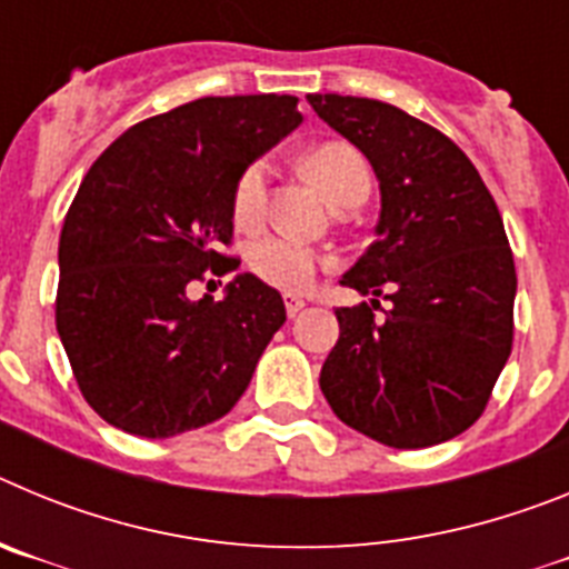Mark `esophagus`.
Segmentation results:
<instances>
[{"label": "esophagus", "instance_id": "34e87169", "mask_svg": "<svg viewBox=\"0 0 569 569\" xmlns=\"http://www.w3.org/2000/svg\"><path fill=\"white\" fill-rule=\"evenodd\" d=\"M284 310H288V316L293 319L296 313H301V310H305V299H299L296 293H284Z\"/></svg>", "mask_w": 569, "mask_h": 569}]
</instances>
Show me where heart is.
Masks as SVG:
<instances>
[{
    "label": "heart",
    "mask_w": 569,
    "mask_h": 569,
    "mask_svg": "<svg viewBox=\"0 0 569 569\" xmlns=\"http://www.w3.org/2000/svg\"><path fill=\"white\" fill-rule=\"evenodd\" d=\"M308 173L316 188L328 196L330 204L341 202L345 196L359 193V190H370V168H367L365 156L350 144L328 142L310 150ZM264 202H268V164L253 162L236 182V222L241 228L259 222L264 213ZM248 264L261 281H268L273 288L301 293L313 284L325 259L305 241L288 239V236H264L250 244Z\"/></svg>",
    "instance_id": "1"
}]
</instances>
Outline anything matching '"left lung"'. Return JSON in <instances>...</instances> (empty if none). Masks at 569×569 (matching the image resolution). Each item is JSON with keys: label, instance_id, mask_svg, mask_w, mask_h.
Wrapping results in <instances>:
<instances>
[{"label": "left lung", "instance_id": "8db88e82", "mask_svg": "<svg viewBox=\"0 0 569 569\" xmlns=\"http://www.w3.org/2000/svg\"><path fill=\"white\" fill-rule=\"evenodd\" d=\"M379 179L376 241L341 284L379 299L339 308L319 387L333 413L396 450L441 445L485 413L512 347L516 264L465 150L387 102L308 93Z\"/></svg>", "mask_w": 569, "mask_h": 569}]
</instances>
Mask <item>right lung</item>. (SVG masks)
Segmentation results:
<instances>
[{
	"label": "right lung",
	"mask_w": 569,
	"mask_h": 569,
	"mask_svg": "<svg viewBox=\"0 0 569 569\" xmlns=\"http://www.w3.org/2000/svg\"><path fill=\"white\" fill-rule=\"evenodd\" d=\"M296 97H204L124 130L79 184L59 239L57 330L108 425L170 439L222 419L248 390L281 293L239 273L193 301L233 236L239 176L301 124Z\"/></svg>",
	"instance_id": "obj_1"
}]
</instances>
